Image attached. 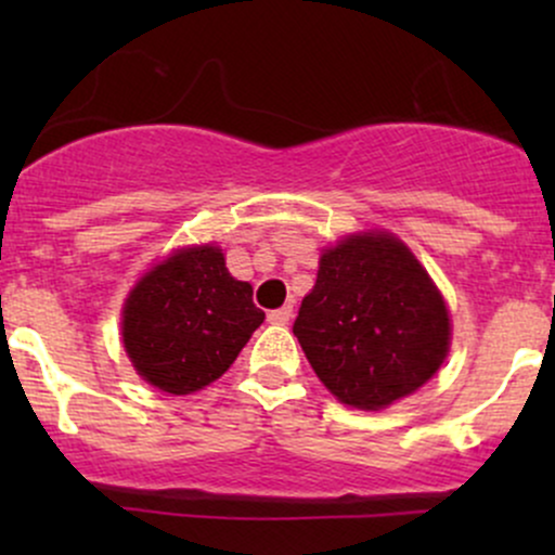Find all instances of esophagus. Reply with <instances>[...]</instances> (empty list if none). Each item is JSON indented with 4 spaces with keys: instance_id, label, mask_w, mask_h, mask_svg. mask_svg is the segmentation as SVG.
I'll return each instance as SVG.
<instances>
[{
    "instance_id": "1",
    "label": "esophagus",
    "mask_w": 555,
    "mask_h": 555,
    "mask_svg": "<svg viewBox=\"0 0 555 555\" xmlns=\"http://www.w3.org/2000/svg\"><path fill=\"white\" fill-rule=\"evenodd\" d=\"M292 318V305H284V308H276L269 313V323L273 326H284V323H289Z\"/></svg>"
}]
</instances>
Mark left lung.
<instances>
[{
  "instance_id": "obj_1",
  "label": "left lung",
  "mask_w": 555,
  "mask_h": 555,
  "mask_svg": "<svg viewBox=\"0 0 555 555\" xmlns=\"http://www.w3.org/2000/svg\"><path fill=\"white\" fill-rule=\"evenodd\" d=\"M292 331L323 386L360 410L417 391L451 336L443 297L388 234H354L323 253Z\"/></svg>"
}]
</instances>
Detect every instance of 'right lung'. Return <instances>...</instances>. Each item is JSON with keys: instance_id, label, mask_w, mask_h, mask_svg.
Listing matches in <instances>:
<instances>
[{"instance_id": "obj_1", "label": "right lung", "mask_w": 555, "mask_h": 555, "mask_svg": "<svg viewBox=\"0 0 555 555\" xmlns=\"http://www.w3.org/2000/svg\"><path fill=\"white\" fill-rule=\"evenodd\" d=\"M263 318L253 286L227 271L219 247H188L130 292L125 349L151 386L182 397L227 373Z\"/></svg>"}]
</instances>
